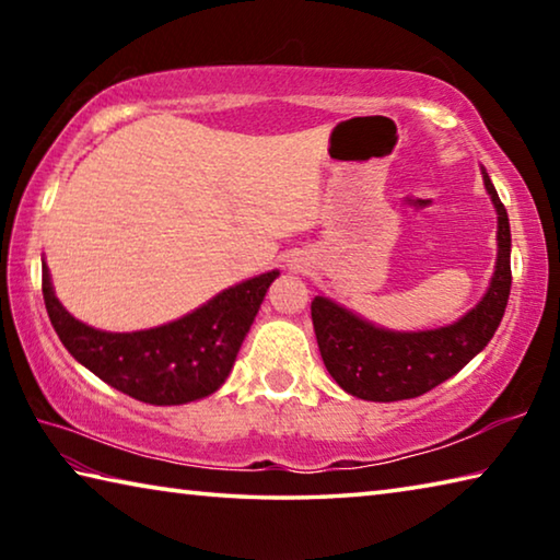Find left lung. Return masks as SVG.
I'll list each match as a JSON object with an SVG mask.
<instances>
[{
  "label": "left lung",
  "mask_w": 560,
  "mask_h": 560,
  "mask_svg": "<svg viewBox=\"0 0 560 560\" xmlns=\"http://www.w3.org/2000/svg\"><path fill=\"white\" fill-rule=\"evenodd\" d=\"M485 187L499 214L497 271L485 299L457 324L420 334H393L324 296L311 301L320 358L346 393L373 402L410 400L459 373L494 336L511 291V232L504 205L487 173Z\"/></svg>",
  "instance_id": "left-lung-1"
}]
</instances>
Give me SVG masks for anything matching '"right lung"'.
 Segmentation results:
<instances>
[{
    "instance_id": "right-lung-1",
    "label": "right lung",
    "mask_w": 560,
    "mask_h": 560,
    "mask_svg": "<svg viewBox=\"0 0 560 560\" xmlns=\"http://www.w3.org/2000/svg\"><path fill=\"white\" fill-rule=\"evenodd\" d=\"M279 271L261 273L222 291L173 324L106 334L75 320L54 296L42 267L46 314L66 350L103 383L150 405H183L212 395L230 375L234 358Z\"/></svg>"
}]
</instances>
